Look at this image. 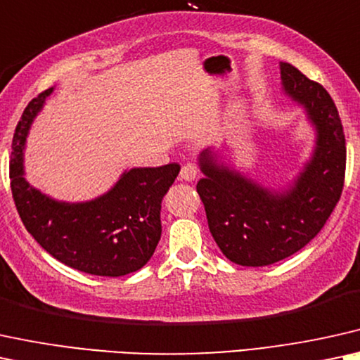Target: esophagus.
<instances>
[{"instance_id":"obj_1","label":"esophagus","mask_w":360,"mask_h":360,"mask_svg":"<svg viewBox=\"0 0 360 360\" xmlns=\"http://www.w3.org/2000/svg\"><path fill=\"white\" fill-rule=\"evenodd\" d=\"M179 177L186 183H193V181L198 177V167L193 166V165H186L181 167V172H179Z\"/></svg>"}]
</instances>
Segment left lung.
I'll return each instance as SVG.
<instances>
[{"mask_svg": "<svg viewBox=\"0 0 360 360\" xmlns=\"http://www.w3.org/2000/svg\"><path fill=\"white\" fill-rule=\"evenodd\" d=\"M282 93L306 112L316 133L311 158L284 188H267L222 161L199 154L198 193L221 252L239 266L261 267L301 251L319 234L344 188L345 138L338 108L319 83L281 63Z\"/></svg>", "mask_w": 360, "mask_h": 360, "instance_id": "obj_1", "label": "left lung"}]
</instances>
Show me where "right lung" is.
Instances as JSON below:
<instances>
[{"mask_svg":"<svg viewBox=\"0 0 360 360\" xmlns=\"http://www.w3.org/2000/svg\"><path fill=\"white\" fill-rule=\"evenodd\" d=\"M54 88L30 101L13 136L11 191L28 233L59 262L86 274L120 277L141 269L161 239V202L179 165L126 169L106 193L83 202L58 201L25 177L31 124Z\"/></svg>","mask_w":360,"mask_h":360,"instance_id":"obj_1","label":"right lung"}]
</instances>
